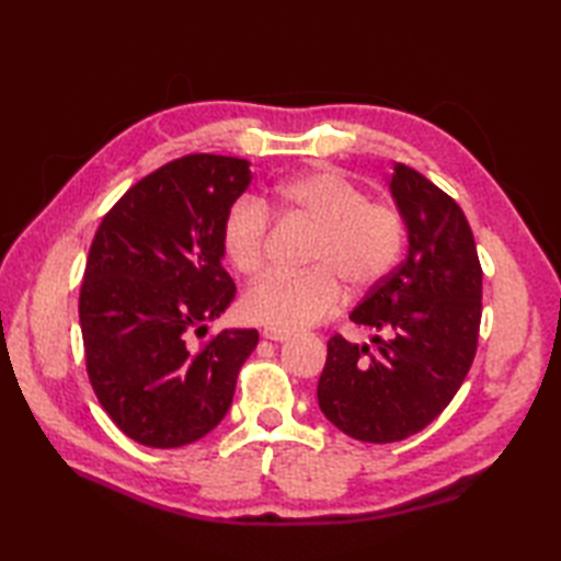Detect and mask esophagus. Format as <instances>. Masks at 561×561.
Returning a JSON list of instances; mask_svg holds the SVG:
<instances>
[{"mask_svg": "<svg viewBox=\"0 0 561 561\" xmlns=\"http://www.w3.org/2000/svg\"><path fill=\"white\" fill-rule=\"evenodd\" d=\"M262 337L270 340V342H289V340H291V332L274 330V328H265V330H262Z\"/></svg>", "mask_w": 561, "mask_h": 561, "instance_id": "esophagus-1", "label": "esophagus"}]
</instances>
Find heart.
Listing matches in <instances>:
<instances>
[{"label": "heart", "instance_id": "heart-1", "mask_svg": "<svg viewBox=\"0 0 561 561\" xmlns=\"http://www.w3.org/2000/svg\"><path fill=\"white\" fill-rule=\"evenodd\" d=\"M282 217L313 226L304 272H270L243 296V313L257 325L296 332L316 325L342 304V283L368 289L396 267L404 245L402 214L388 202L366 199L364 190L332 169L294 175L274 187L267 205ZM270 217L253 197L226 211L221 248L241 274L265 262Z\"/></svg>", "mask_w": 561, "mask_h": 561}]
</instances>
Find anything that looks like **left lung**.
Segmentation results:
<instances>
[{"instance_id":"8db88e82","label":"left lung","mask_w":561,"mask_h":561,"mask_svg":"<svg viewBox=\"0 0 561 561\" xmlns=\"http://www.w3.org/2000/svg\"><path fill=\"white\" fill-rule=\"evenodd\" d=\"M390 195L408 229V257L354 308L356 325L388 340L330 337L318 404L340 432L366 444L402 440L448 408L468 376L482 318V267L456 199L404 163Z\"/></svg>"}]
</instances>
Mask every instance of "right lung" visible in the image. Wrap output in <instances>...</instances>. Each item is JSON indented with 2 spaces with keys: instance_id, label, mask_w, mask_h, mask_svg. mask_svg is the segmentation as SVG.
Listing matches in <instances>:
<instances>
[{
  "instance_id": "add662e5",
  "label": "right lung",
  "mask_w": 561,
  "mask_h": 561,
  "mask_svg": "<svg viewBox=\"0 0 561 561\" xmlns=\"http://www.w3.org/2000/svg\"><path fill=\"white\" fill-rule=\"evenodd\" d=\"M250 163L190 153L141 178L105 214L79 294L87 371L125 436L178 448L229 412L257 330H221L197 344L231 306L221 224L250 185Z\"/></svg>"
}]
</instances>
